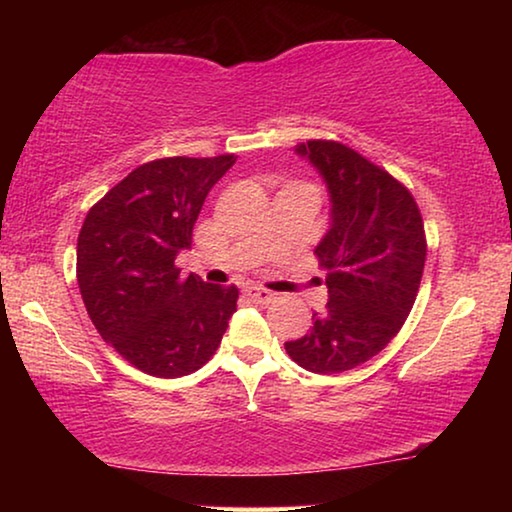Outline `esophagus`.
Wrapping results in <instances>:
<instances>
[{
  "label": "esophagus",
  "mask_w": 512,
  "mask_h": 512,
  "mask_svg": "<svg viewBox=\"0 0 512 512\" xmlns=\"http://www.w3.org/2000/svg\"><path fill=\"white\" fill-rule=\"evenodd\" d=\"M249 296V300H254V303H261V305H268L275 300V293H270L268 289H261V286H247V291H244Z\"/></svg>",
  "instance_id": "1"
}]
</instances>
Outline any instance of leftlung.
<instances>
[{
    "label": "left lung",
    "mask_w": 512,
    "mask_h": 512,
    "mask_svg": "<svg viewBox=\"0 0 512 512\" xmlns=\"http://www.w3.org/2000/svg\"><path fill=\"white\" fill-rule=\"evenodd\" d=\"M296 151L333 202L331 230L314 249L328 305L284 347L310 373H345L380 354L408 319L426 261L424 219L408 186L347 144L310 139Z\"/></svg>",
    "instance_id": "obj_1"
}]
</instances>
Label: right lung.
Listing matches in <instances>:
<instances>
[{"label":"right lung","instance_id":"right-lung-1","mask_svg":"<svg viewBox=\"0 0 512 512\" xmlns=\"http://www.w3.org/2000/svg\"><path fill=\"white\" fill-rule=\"evenodd\" d=\"M235 163L172 156L139 165L97 200L76 244V279L97 333L153 377L191 375L212 359L237 310V286L181 277L174 258L216 181Z\"/></svg>","mask_w":512,"mask_h":512}]
</instances>
